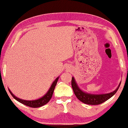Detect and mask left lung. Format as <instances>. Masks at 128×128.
Here are the masks:
<instances>
[{"mask_svg":"<svg viewBox=\"0 0 128 128\" xmlns=\"http://www.w3.org/2000/svg\"><path fill=\"white\" fill-rule=\"evenodd\" d=\"M120 83H121V82L119 84L118 87L112 92L106 94H94L87 93L82 90L78 86L74 77H72V86L75 96L82 102L88 105H98L108 100L116 93L120 86Z\"/></svg>","mask_w":128,"mask_h":128,"instance_id":"1","label":"left lung"}]
</instances>
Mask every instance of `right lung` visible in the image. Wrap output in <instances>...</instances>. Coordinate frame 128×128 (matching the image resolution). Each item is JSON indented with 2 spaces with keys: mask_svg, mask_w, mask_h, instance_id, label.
I'll return each instance as SVG.
<instances>
[{
  "mask_svg": "<svg viewBox=\"0 0 128 128\" xmlns=\"http://www.w3.org/2000/svg\"><path fill=\"white\" fill-rule=\"evenodd\" d=\"M59 77L56 78L54 80L53 82V83L50 86V89H49L48 92H46V93L45 94L44 96H42V97L40 98L35 100H22L21 98H19L16 96H15L14 94L12 93V92L10 90V89L8 88V91L11 94V95L13 96V97L14 98L15 100H16L17 101L20 102L22 104L26 105V106H30V107L32 108H38V107H40V106H44L46 104H47L50 98H52V94H53L54 89H55V87L56 85V83L58 82V80L59 79Z\"/></svg>",
  "mask_w": 128,
  "mask_h": 128,
  "instance_id": "add662e5",
  "label": "right lung"
}]
</instances>
